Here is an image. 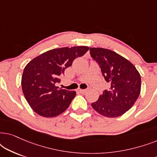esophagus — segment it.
Returning a JSON list of instances; mask_svg holds the SVG:
<instances>
[{
	"label": "esophagus",
	"instance_id": "1",
	"mask_svg": "<svg viewBox=\"0 0 157 157\" xmlns=\"http://www.w3.org/2000/svg\"><path fill=\"white\" fill-rule=\"evenodd\" d=\"M78 91L81 92V94H85L88 91V89H79Z\"/></svg>",
	"mask_w": 157,
	"mask_h": 157
}]
</instances>
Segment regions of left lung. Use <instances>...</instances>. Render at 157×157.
<instances>
[{"label":"left lung","mask_w":157,"mask_h":157,"mask_svg":"<svg viewBox=\"0 0 157 157\" xmlns=\"http://www.w3.org/2000/svg\"><path fill=\"white\" fill-rule=\"evenodd\" d=\"M90 53L99 65L105 80L111 85L91 106L106 117L123 115L132 108L140 94V74L129 61L109 49L90 48Z\"/></svg>","instance_id":"obj_1"}]
</instances>
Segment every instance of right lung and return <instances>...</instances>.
Returning <instances> with one entry per match:
<instances>
[{"label":"right lung","mask_w":157,"mask_h":157,"mask_svg":"<svg viewBox=\"0 0 157 157\" xmlns=\"http://www.w3.org/2000/svg\"><path fill=\"white\" fill-rule=\"evenodd\" d=\"M89 49L84 46L54 48L34 58L25 66L21 78L23 93L37 114L55 117L68 109L76 91L61 89L56 83L60 82V76L74 60Z\"/></svg>","instance_id":"right-lung-1"}]
</instances>
